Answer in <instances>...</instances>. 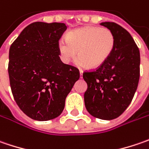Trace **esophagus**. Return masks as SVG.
<instances>
[{"instance_id":"esophagus-1","label":"esophagus","mask_w":149,"mask_h":149,"mask_svg":"<svg viewBox=\"0 0 149 149\" xmlns=\"http://www.w3.org/2000/svg\"><path fill=\"white\" fill-rule=\"evenodd\" d=\"M79 72H80V77H82V74H83V71H82V70H80V71H79Z\"/></svg>"}]
</instances>
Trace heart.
<instances>
[{"instance_id":"obj_1","label":"heart","mask_w":149,"mask_h":149,"mask_svg":"<svg viewBox=\"0 0 149 149\" xmlns=\"http://www.w3.org/2000/svg\"><path fill=\"white\" fill-rule=\"evenodd\" d=\"M115 45L116 37L110 29L85 26L70 31L67 40L60 39L57 42V50L61 61L65 64L72 62L78 52V66L97 68L109 58Z\"/></svg>"}]
</instances>
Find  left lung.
<instances>
[{
  "instance_id": "left-lung-1",
  "label": "left lung",
  "mask_w": 149,
  "mask_h": 149,
  "mask_svg": "<svg viewBox=\"0 0 149 149\" xmlns=\"http://www.w3.org/2000/svg\"><path fill=\"white\" fill-rule=\"evenodd\" d=\"M116 37L113 53L101 67L83 72L87 89L84 102L95 118L112 120L119 117L133 100L140 77V52L129 32L114 22H102Z\"/></svg>"
}]
</instances>
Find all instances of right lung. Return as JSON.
Segmentation results:
<instances>
[{
    "label": "right lung",
    "instance_id": "right-lung-1",
    "mask_svg": "<svg viewBox=\"0 0 149 149\" xmlns=\"http://www.w3.org/2000/svg\"><path fill=\"white\" fill-rule=\"evenodd\" d=\"M64 23L36 22L24 28L9 51L8 73L14 99L29 118L48 121L58 117L80 77L79 70L61 61L57 42Z\"/></svg>",
    "mask_w": 149,
    "mask_h": 149
}]
</instances>
